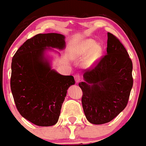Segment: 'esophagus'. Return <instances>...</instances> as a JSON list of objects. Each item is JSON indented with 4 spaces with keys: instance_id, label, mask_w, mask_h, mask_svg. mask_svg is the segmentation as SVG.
Here are the masks:
<instances>
[{
    "instance_id": "obj_1",
    "label": "esophagus",
    "mask_w": 146,
    "mask_h": 146,
    "mask_svg": "<svg viewBox=\"0 0 146 146\" xmlns=\"http://www.w3.org/2000/svg\"><path fill=\"white\" fill-rule=\"evenodd\" d=\"M74 78H75V80H76V83H79L80 81L82 80V78H81V76H80L79 74H76L74 76Z\"/></svg>"
}]
</instances>
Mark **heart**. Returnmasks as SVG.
Listing matches in <instances>:
<instances>
[{
  "label": "heart",
  "mask_w": 146,
  "mask_h": 146,
  "mask_svg": "<svg viewBox=\"0 0 146 146\" xmlns=\"http://www.w3.org/2000/svg\"><path fill=\"white\" fill-rule=\"evenodd\" d=\"M100 53V47L96 46L95 41L92 39L82 42L76 49V54L80 57H86L90 54L85 61L86 65H92L94 62L99 58Z\"/></svg>",
  "instance_id": "heart-1"
}]
</instances>
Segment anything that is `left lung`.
Masks as SVG:
<instances>
[{"instance_id":"obj_1","label":"left lung","mask_w":146,"mask_h":146,"mask_svg":"<svg viewBox=\"0 0 146 146\" xmlns=\"http://www.w3.org/2000/svg\"><path fill=\"white\" fill-rule=\"evenodd\" d=\"M132 62L117 37L108 33L107 54L86 70L82 90L83 109L94 124L111 121L126 108L133 86Z\"/></svg>"}]
</instances>
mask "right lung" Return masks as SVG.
<instances>
[{"instance_id":"1","label":"right lung","mask_w":146,"mask_h":146,"mask_svg":"<svg viewBox=\"0 0 146 146\" xmlns=\"http://www.w3.org/2000/svg\"><path fill=\"white\" fill-rule=\"evenodd\" d=\"M65 46L64 35L40 33L27 39L12 58L10 84L16 107L35 125L49 127L57 123L67 90L75 84L73 76L59 74L44 60L46 47Z\"/></svg>"}]
</instances>
